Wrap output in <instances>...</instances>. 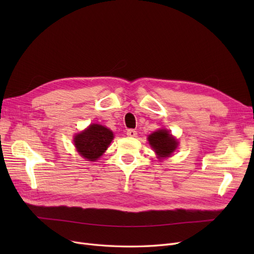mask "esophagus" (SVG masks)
<instances>
[{"label":"esophagus","instance_id":"1","mask_svg":"<svg viewBox=\"0 0 254 254\" xmlns=\"http://www.w3.org/2000/svg\"><path fill=\"white\" fill-rule=\"evenodd\" d=\"M136 131L134 129H128L127 130V135L128 136H130V137H134V136H136Z\"/></svg>","mask_w":254,"mask_h":254}]
</instances>
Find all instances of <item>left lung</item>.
Listing matches in <instances>:
<instances>
[{
  "instance_id": "left-lung-1",
  "label": "left lung",
  "mask_w": 254,
  "mask_h": 254,
  "mask_svg": "<svg viewBox=\"0 0 254 254\" xmlns=\"http://www.w3.org/2000/svg\"><path fill=\"white\" fill-rule=\"evenodd\" d=\"M148 141L160 158L170 157L178 145V142L176 141L175 137L168 133L165 129H160L158 131L151 133L148 136Z\"/></svg>"
}]
</instances>
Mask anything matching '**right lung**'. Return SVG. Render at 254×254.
<instances>
[{"mask_svg":"<svg viewBox=\"0 0 254 254\" xmlns=\"http://www.w3.org/2000/svg\"><path fill=\"white\" fill-rule=\"evenodd\" d=\"M112 140L113 133L110 129L92 124L74 137V144L80 156L89 161H95L108 148Z\"/></svg>","mask_w":254,"mask_h":254,"instance_id":"add662e5","label":"right lung"}]
</instances>
